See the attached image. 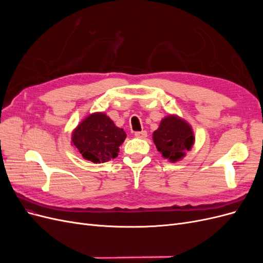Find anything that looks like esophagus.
<instances>
[{"label": "esophagus", "mask_w": 263, "mask_h": 263, "mask_svg": "<svg viewBox=\"0 0 263 263\" xmlns=\"http://www.w3.org/2000/svg\"><path fill=\"white\" fill-rule=\"evenodd\" d=\"M135 137H137V138H146L147 137V132L146 130H142V132H137V133H135Z\"/></svg>", "instance_id": "obj_1"}]
</instances>
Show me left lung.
I'll return each mask as SVG.
<instances>
[{
    "label": "left lung",
    "instance_id": "left-lung-1",
    "mask_svg": "<svg viewBox=\"0 0 263 263\" xmlns=\"http://www.w3.org/2000/svg\"><path fill=\"white\" fill-rule=\"evenodd\" d=\"M154 142L162 157L176 162L185 156L194 144V134L184 119L176 115L164 117L154 132Z\"/></svg>",
    "mask_w": 263,
    "mask_h": 263
}]
</instances>
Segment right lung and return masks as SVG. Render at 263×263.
I'll return each mask as SVG.
<instances>
[{
  "instance_id": "1",
  "label": "right lung",
  "mask_w": 263,
  "mask_h": 263,
  "mask_svg": "<svg viewBox=\"0 0 263 263\" xmlns=\"http://www.w3.org/2000/svg\"><path fill=\"white\" fill-rule=\"evenodd\" d=\"M126 138L123 128H118L108 116L94 113L84 118L72 133V144L86 160L94 163L109 161L117 157Z\"/></svg>"
}]
</instances>
